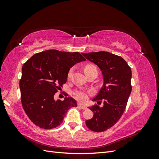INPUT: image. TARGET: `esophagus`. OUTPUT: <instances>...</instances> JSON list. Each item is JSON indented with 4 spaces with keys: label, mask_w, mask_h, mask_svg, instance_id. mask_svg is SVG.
I'll return each mask as SVG.
<instances>
[{
    "label": "esophagus",
    "mask_w": 159,
    "mask_h": 159,
    "mask_svg": "<svg viewBox=\"0 0 159 159\" xmlns=\"http://www.w3.org/2000/svg\"><path fill=\"white\" fill-rule=\"evenodd\" d=\"M78 105L79 107H81V109H87V107L85 106V105H84V104H82V103H78Z\"/></svg>",
    "instance_id": "34e87169"
}]
</instances>
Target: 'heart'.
Instances as JSON below:
<instances>
[{"mask_svg":"<svg viewBox=\"0 0 159 159\" xmlns=\"http://www.w3.org/2000/svg\"><path fill=\"white\" fill-rule=\"evenodd\" d=\"M93 70H97V68H96V67L93 64H87L84 68V71H85V73L86 75H87L88 73H89V72L92 71ZM72 71H73V69L71 68L68 72V80H70L71 78ZM74 95L78 99H79L80 101H82V102H84V101H85L88 99V92H87V91H85L83 89H78V90H75L74 91Z\"/></svg>","mask_w":159,"mask_h":159,"instance_id":"b5f03b06","label":"heart"}]
</instances>
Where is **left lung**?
I'll use <instances>...</instances> for the list:
<instances>
[{
  "label": "left lung",
  "mask_w": 159,
  "mask_h": 159,
  "mask_svg": "<svg viewBox=\"0 0 159 159\" xmlns=\"http://www.w3.org/2000/svg\"><path fill=\"white\" fill-rule=\"evenodd\" d=\"M87 60L93 62L102 71L104 83L93 102L97 104L89 107L93 117L86 120V126L94 132H103L112 127L121 117L131 92V69L122 57L107 52L82 53Z\"/></svg>",
  "instance_id": "obj_1"
}]
</instances>
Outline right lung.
Instances as JSON below:
<instances>
[{
    "label": "right lung",
    "mask_w": 159,
    "mask_h": 159,
    "mask_svg": "<svg viewBox=\"0 0 159 159\" xmlns=\"http://www.w3.org/2000/svg\"><path fill=\"white\" fill-rule=\"evenodd\" d=\"M85 60L79 52L48 50L37 53L24 64L20 89L22 107L30 121L42 129L56 128L62 123L68 110L77 107L71 97L54 100L66 84L74 64Z\"/></svg>",
    "instance_id": "1"
}]
</instances>
